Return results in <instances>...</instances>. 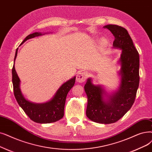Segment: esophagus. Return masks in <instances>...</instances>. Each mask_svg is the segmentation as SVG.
<instances>
[{
	"mask_svg": "<svg viewBox=\"0 0 152 152\" xmlns=\"http://www.w3.org/2000/svg\"><path fill=\"white\" fill-rule=\"evenodd\" d=\"M86 73L84 71H80L77 72L76 76V81L79 83H83L86 80Z\"/></svg>",
	"mask_w": 152,
	"mask_h": 152,
	"instance_id": "34e87169",
	"label": "esophagus"
}]
</instances>
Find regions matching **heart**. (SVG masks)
Wrapping results in <instances>:
<instances>
[{"instance_id":"obj_1","label":"heart","mask_w":152,"mask_h":152,"mask_svg":"<svg viewBox=\"0 0 152 152\" xmlns=\"http://www.w3.org/2000/svg\"><path fill=\"white\" fill-rule=\"evenodd\" d=\"M101 43L102 47H105L107 45V41L105 39H102L101 42Z\"/></svg>"}]
</instances>
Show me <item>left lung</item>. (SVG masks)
<instances>
[{
  "label": "left lung",
  "mask_w": 152,
  "mask_h": 152,
  "mask_svg": "<svg viewBox=\"0 0 152 152\" xmlns=\"http://www.w3.org/2000/svg\"><path fill=\"white\" fill-rule=\"evenodd\" d=\"M114 36L113 48L122 50L118 72V89L109 93L102 85H94L92 78L87 80L84 90L88 97L86 115L92 121L108 124L117 122L134 103L139 85V55L127 30L116 25L104 27Z\"/></svg>",
  "instance_id": "1"
}]
</instances>
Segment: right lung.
Segmentation results:
<instances>
[{
	"label": "right lung",
	"mask_w": 152,
	"mask_h": 152,
	"mask_svg": "<svg viewBox=\"0 0 152 152\" xmlns=\"http://www.w3.org/2000/svg\"><path fill=\"white\" fill-rule=\"evenodd\" d=\"M45 34L35 32L28 35L20 44L22 45L28 39L41 36ZM18 48L14 58V64L12 70V83L14 96L18 105L22 107L31 121L39 124H49L56 122L64 116L66 98L70 89L75 83L76 76L70 79L60 87L51 99L44 103L32 102L25 97L20 89V80L15 69V61L17 56Z\"/></svg>",
	"instance_id": "add662e5"
}]
</instances>
